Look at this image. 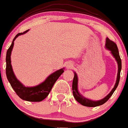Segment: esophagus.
I'll list each match as a JSON object with an SVG mask.
<instances>
[{
    "instance_id": "1",
    "label": "esophagus",
    "mask_w": 128,
    "mask_h": 128,
    "mask_svg": "<svg viewBox=\"0 0 128 128\" xmlns=\"http://www.w3.org/2000/svg\"><path fill=\"white\" fill-rule=\"evenodd\" d=\"M72 66H73V65H72V64H71V63H68V64H67V68H72Z\"/></svg>"
}]
</instances>
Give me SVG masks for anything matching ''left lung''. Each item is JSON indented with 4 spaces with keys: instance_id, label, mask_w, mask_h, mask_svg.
Here are the masks:
<instances>
[{
    "instance_id": "obj_1",
    "label": "left lung",
    "mask_w": 128,
    "mask_h": 128,
    "mask_svg": "<svg viewBox=\"0 0 128 128\" xmlns=\"http://www.w3.org/2000/svg\"><path fill=\"white\" fill-rule=\"evenodd\" d=\"M106 48L111 52L112 54L114 56V57L115 58L116 62H117L118 68L116 83H115L114 88L112 89V90L110 91V92L107 96H106L102 99L94 101V100H92L87 99V98H84V96H82V94H80V92H78V76L74 72V77L73 82H72V91H73L74 97L76 99V101L78 102L79 103L81 104L83 106H86V107H97V106H100V105H102L104 103H106L109 99V98L112 96V95L113 94L114 91H115L116 88H117L118 83H119L120 78V72L121 70H122V60H121L119 52H118V47L115 42L110 40L108 38H106Z\"/></svg>"
}]
</instances>
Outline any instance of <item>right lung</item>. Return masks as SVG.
<instances>
[{
  "label": "right lung",
  "mask_w": 128,
  "mask_h": 128,
  "mask_svg": "<svg viewBox=\"0 0 128 128\" xmlns=\"http://www.w3.org/2000/svg\"><path fill=\"white\" fill-rule=\"evenodd\" d=\"M29 30L19 33L13 38L12 45L8 49L6 55V75L12 88L21 99L30 102H40L48 96L54 84L60 75L64 72V68L56 70L46 78L40 84L33 87H26L22 84L14 75L11 64V53L14 45V41L19 36L26 33Z\"/></svg>",
  "instance_id": "1"
}]
</instances>
